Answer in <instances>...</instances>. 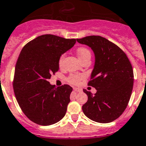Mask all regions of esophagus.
I'll return each instance as SVG.
<instances>
[{"label": "esophagus", "mask_w": 146, "mask_h": 146, "mask_svg": "<svg viewBox=\"0 0 146 146\" xmlns=\"http://www.w3.org/2000/svg\"><path fill=\"white\" fill-rule=\"evenodd\" d=\"M73 90L76 91V92H80V91H82V89L77 88V87H75V88H73Z\"/></svg>", "instance_id": "esophagus-1"}]
</instances>
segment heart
<instances>
[{
    "label": "heart",
    "instance_id": "obj_1",
    "mask_svg": "<svg viewBox=\"0 0 146 146\" xmlns=\"http://www.w3.org/2000/svg\"><path fill=\"white\" fill-rule=\"evenodd\" d=\"M77 55L78 58L80 59L82 62L85 60L87 59H90L91 58V53L88 48L85 47H80L77 49ZM65 59V54H62L59 58V65L60 67L63 65ZM84 78V76L82 74H70L68 77V81L70 84H78L81 80Z\"/></svg>",
    "mask_w": 146,
    "mask_h": 146
}]
</instances>
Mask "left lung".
Wrapping results in <instances>:
<instances>
[{"instance_id":"1","label":"left lung","mask_w":146,"mask_h":146,"mask_svg":"<svg viewBox=\"0 0 146 146\" xmlns=\"http://www.w3.org/2000/svg\"><path fill=\"white\" fill-rule=\"evenodd\" d=\"M90 47L95 54V65L88 86L96 94L84 89L88 100L82 106L84 114L101 123H110L122 115L129 104L134 84L132 66L123 50L101 36L76 39Z\"/></svg>"}]
</instances>
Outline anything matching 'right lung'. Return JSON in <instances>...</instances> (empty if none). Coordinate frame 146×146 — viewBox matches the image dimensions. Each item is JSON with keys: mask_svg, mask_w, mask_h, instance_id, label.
I'll use <instances>...</instances> for the list:
<instances>
[{"mask_svg": "<svg viewBox=\"0 0 146 146\" xmlns=\"http://www.w3.org/2000/svg\"><path fill=\"white\" fill-rule=\"evenodd\" d=\"M76 42V39L44 35L28 42L20 52L14 92L20 109L35 123L49 126L65 115L73 88L68 84L56 87L48 79L59 70V56Z\"/></svg>", "mask_w": 146, "mask_h": 146, "instance_id": "add662e5", "label": "right lung"}]
</instances>
